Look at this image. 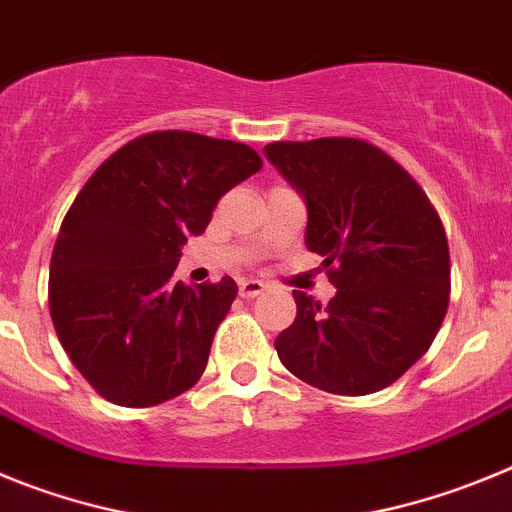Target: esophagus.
Wrapping results in <instances>:
<instances>
[{
    "instance_id": "34e87169",
    "label": "esophagus",
    "mask_w": 512,
    "mask_h": 512,
    "mask_svg": "<svg viewBox=\"0 0 512 512\" xmlns=\"http://www.w3.org/2000/svg\"><path fill=\"white\" fill-rule=\"evenodd\" d=\"M264 289H266V284L259 282V279H243V282L238 284V292H241V297H246V300H251V297H259Z\"/></svg>"
}]
</instances>
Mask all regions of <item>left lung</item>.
I'll use <instances>...</instances> for the list:
<instances>
[{"label": "left lung", "instance_id": "8db88e82", "mask_svg": "<svg viewBox=\"0 0 512 512\" xmlns=\"http://www.w3.org/2000/svg\"><path fill=\"white\" fill-rule=\"evenodd\" d=\"M264 153L305 197V243L336 284L328 305L292 292L297 318L274 341L279 359L333 395L390 387L431 348L449 310V241L436 207L369 140H279Z\"/></svg>", "mask_w": 512, "mask_h": 512}]
</instances>
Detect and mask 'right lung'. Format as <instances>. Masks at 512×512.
Returning <instances> with one entry per match:
<instances>
[{
  "instance_id": "right-lung-1",
  "label": "right lung",
  "mask_w": 512,
  "mask_h": 512,
  "mask_svg": "<svg viewBox=\"0 0 512 512\" xmlns=\"http://www.w3.org/2000/svg\"><path fill=\"white\" fill-rule=\"evenodd\" d=\"M264 166L246 143L156 130L117 148L76 194L51 256L48 305L81 377L122 408H153L205 372L238 287L174 282L189 235Z\"/></svg>"
}]
</instances>
